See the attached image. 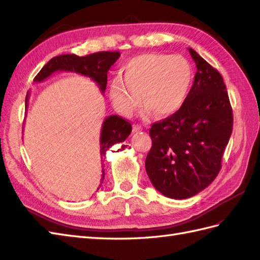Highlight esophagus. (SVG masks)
Wrapping results in <instances>:
<instances>
[{
    "instance_id": "esophagus-1",
    "label": "esophagus",
    "mask_w": 260,
    "mask_h": 260,
    "mask_svg": "<svg viewBox=\"0 0 260 260\" xmlns=\"http://www.w3.org/2000/svg\"><path fill=\"white\" fill-rule=\"evenodd\" d=\"M140 131H143V127H142V126L138 125V124L133 125V132H140Z\"/></svg>"
}]
</instances>
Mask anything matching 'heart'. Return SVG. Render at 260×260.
Wrapping results in <instances>:
<instances>
[{
  "instance_id": "b5f03b06",
  "label": "heart",
  "mask_w": 260,
  "mask_h": 260,
  "mask_svg": "<svg viewBox=\"0 0 260 260\" xmlns=\"http://www.w3.org/2000/svg\"><path fill=\"white\" fill-rule=\"evenodd\" d=\"M124 76L111 81L109 95L113 107L124 115H131L142 105L147 113L173 115L186 100L194 79L191 64L182 55L162 53L140 54L126 63Z\"/></svg>"
}]
</instances>
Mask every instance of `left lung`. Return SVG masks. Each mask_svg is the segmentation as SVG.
I'll use <instances>...</instances> for the list:
<instances>
[{"instance_id":"1","label":"left lung","mask_w":260,"mask_h":260,"mask_svg":"<svg viewBox=\"0 0 260 260\" xmlns=\"http://www.w3.org/2000/svg\"><path fill=\"white\" fill-rule=\"evenodd\" d=\"M197 72L186 100L173 115L152 124V146L146 171L166 197L186 199L216 179L229 139L233 114L220 73L188 49Z\"/></svg>"}]
</instances>
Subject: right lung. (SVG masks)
Here are the masks:
<instances>
[{"label": "right lung", "instance_id": "add662e5", "mask_svg": "<svg viewBox=\"0 0 260 260\" xmlns=\"http://www.w3.org/2000/svg\"><path fill=\"white\" fill-rule=\"evenodd\" d=\"M120 52H97L86 56H77L75 54H64L55 56L43 66L34 79L35 83L49 78L55 72H74L80 75L91 78L97 83L101 93L106 91L108 83V72L118 57ZM29 92L26 97V108L28 107ZM132 132V125L121 116L110 115L102 123L100 134V154L105 157L107 150L114 144L122 143L127 138ZM105 180V169H102L101 182ZM100 188V187H99ZM98 188V189H99ZM97 189V190H98Z\"/></svg>", "mask_w": 260, "mask_h": 260}]
</instances>
